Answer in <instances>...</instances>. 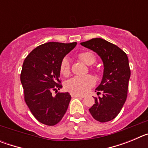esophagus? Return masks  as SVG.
<instances>
[{"mask_svg": "<svg viewBox=\"0 0 148 148\" xmlns=\"http://www.w3.org/2000/svg\"><path fill=\"white\" fill-rule=\"evenodd\" d=\"M71 96L72 97H76V98H82V99H83L84 96V95H76V94H73V93H71Z\"/></svg>", "mask_w": 148, "mask_h": 148, "instance_id": "obj_1", "label": "esophagus"}]
</instances>
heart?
Here are the masks:
<instances>
[{
	"label": "heart",
	"mask_w": 148,
	"mask_h": 148,
	"mask_svg": "<svg viewBox=\"0 0 148 148\" xmlns=\"http://www.w3.org/2000/svg\"><path fill=\"white\" fill-rule=\"evenodd\" d=\"M79 59L82 60L87 65H92L96 61L95 55L91 52H82L78 55ZM91 70L94 71L93 68ZM60 73L64 77H67L70 73V61L66 58H63L60 64ZM95 84V79L90 75L75 76L67 80L65 83V88L71 93L76 95H83L88 92L91 87Z\"/></svg>",
	"instance_id": "b5f03b06"
}]
</instances>
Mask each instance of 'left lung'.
<instances>
[{
	"label": "left lung",
	"mask_w": 148,
	"mask_h": 148,
	"mask_svg": "<svg viewBox=\"0 0 148 148\" xmlns=\"http://www.w3.org/2000/svg\"><path fill=\"white\" fill-rule=\"evenodd\" d=\"M101 57L104 64L101 82L95 89L97 95L95 104L89 109L94 119L107 122L115 119L120 113L127 96L130 70L127 56L119 47L102 38H92L81 43Z\"/></svg>",
	"instance_id": "8db88e82"
}]
</instances>
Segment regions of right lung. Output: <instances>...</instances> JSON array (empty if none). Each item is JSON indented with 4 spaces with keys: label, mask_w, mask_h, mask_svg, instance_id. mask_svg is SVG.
Returning <instances> with one entry per match:
<instances>
[{
    "label": "right lung",
    "mask_w": 148,
    "mask_h": 148,
    "mask_svg": "<svg viewBox=\"0 0 148 148\" xmlns=\"http://www.w3.org/2000/svg\"><path fill=\"white\" fill-rule=\"evenodd\" d=\"M76 44L46 43L34 49L23 61L21 82L24 100L35 118L44 125L58 124L67 110L71 100L70 93L58 92L53 97L52 91L58 92L62 87L60 64Z\"/></svg>",
    "instance_id": "obj_1"
}]
</instances>
